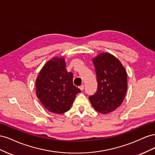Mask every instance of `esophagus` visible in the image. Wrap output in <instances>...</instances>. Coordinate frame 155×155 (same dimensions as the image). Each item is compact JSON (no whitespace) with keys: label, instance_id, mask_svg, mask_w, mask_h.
I'll list each match as a JSON object with an SVG mask.
<instances>
[{"label":"esophagus","instance_id":"1","mask_svg":"<svg viewBox=\"0 0 155 155\" xmlns=\"http://www.w3.org/2000/svg\"><path fill=\"white\" fill-rule=\"evenodd\" d=\"M84 88H85V86H84V85H82L81 86L79 87V88H80V90H81V91H83L84 90Z\"/></svg>","mask_w":155,"mask_h":155}]
</instances>
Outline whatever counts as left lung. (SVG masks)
Segmentation results:
<instances>
[{
  "label": "left lung",
  "instance_id": "8db88e82",
  "mask_svg": "<svg viewBox=\"0 0 155 155\" xmlns=\"http://www.w3.org/2000/svg\"><path fill=\"white\" fill-rule=\"evenodd\" d=\"M94 65L97 88L89 96V100L96 111L110 113L122 104L127 89V72L115 56L101 53L92 59Z\"/></svg>",
  "mask_w": 155,
  "mask_h": 155
}]
</instances>
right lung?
I'll return each instance as SVG.
<instances>
[{
	"mask_svg": "<svg viewBox=\"0 0 155 155\" xmlns=\"http://www.w3.org/2000/svg\"><path fill=\"white\" fill-rule=\"evenodd\" d=\"M36 95L51 112L69 110L80 89L73 84V74L68 72L63 58L54 57L42 68L35 81Z\"/></svg>",
	"mask_w": 155,
	"mask_h": 155,
	"instance_id": "right-lung-1",
	"label": "right lung"
}]
</instances>
